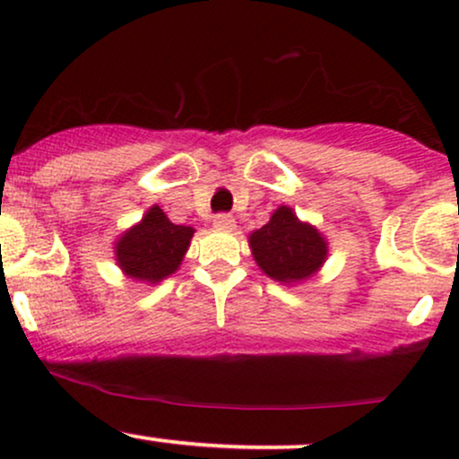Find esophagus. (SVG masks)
Wrapping results in <instances>:
<instances>
[{
	"instance_id": "obj_1",
	"label": "esophagus",
	"mask_w": 459,
	"mask_h": 459,
	"mask_svg": "<svg viewBox=\"0 0 459 459\" xmlns=\"http://www.w3.org/2000/svg\"><path fill=\"white\" fill-rule=\"evenodd\" d=\"M213 226H215V229H218V230H235V229H237L233 215H226V213L215 215V218H213Z\"/></svg>"
}]
</instances>
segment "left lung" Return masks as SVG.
<instances>
[{
    "mask_svg": "<svg viewBox=\"0 0 459 459\" xmlns=\"http://www.w3.org/2000/svg\"><path fill=\"white\" fill-rule=\"evenodd\" d=\"M252 256L265 276L282 284L308 281L328 259V239L317 226L302 222L289 204H281L270 222L247 237Z\"/></svg>",
    "mask_w": 459,
    "mask_h": 459,
    "instance_id": "obj_1",
    "label": "left lung"
}]
</instances>
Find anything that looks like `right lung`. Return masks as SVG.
Wrapping results in <instances>:
<instances>
[{
	"label": "right lung",
	"mask_w": 459,
	"mask_h": 459,
	"mask_svg": "<svg viewBox=\"0 0 459 459\" xmlns=\"http://www.w3.org/2000/svg\"><path fill=\"white\" fill-rule=\"evenodd\" d=\"M194 233L192 226L170 222L160 204H152L138 224L116 237V265L131 281L161 282L181 267Z\"/></svg>",
	"instance_id": "add662e5"
}]
</instances>
